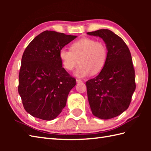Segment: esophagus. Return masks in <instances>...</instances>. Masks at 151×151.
I'll return each instance as SVG.
<instances>
[{"label":"esophagus","instance_id":"34e87169","mask_svg":"<svg viewBox=\"0 0 151 151\" xmlns=\"http://www.w3.org/2000/svg\"><path fill=\"white\" fill-rule=\"evenodd\" d=\"M76 82H77V83H80V82H82L81 80H80V79H76Z\"/></svg>","mask_w":151,"mask_h":151}]
</instances>
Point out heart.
<instances>
[{"label": "heart", "instance_id": "heart-1", "mask_svg": "<svg viewBox=\"0 0 151 151\" xmlns=\"http://www.w3.org/2000/svg\"><path fill=\"white\" fill-rule=\"evenodd\" d=\"M70 49L62 48L59 52L60 59L67 70H72L80 65L75 71L79 78L100 73L106 62L108 49L106 45L95 39L84 37L70 45Z\"/></svg>", "mask_w": 151, "mask_h": 151}]
</instances>
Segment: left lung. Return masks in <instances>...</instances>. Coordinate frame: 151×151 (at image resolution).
Returning <instances> with one entry per match:
<instances>
[{"instance_id": "left-lung-1", "label": "left lung", "mask_w": 151, "mask_h": 151, "mask_svg": "<svg viewBox=\"0 0 151 151\" xmlns=\"http://www.w3.org/2000/svg\"><path fill=\"white\" fill-rule=\"evenodd\" d=\"M88 35L104 40L108 58L98 76L86 82L92 114L102 119H110L127 110L136 89L135 70L129 47L113 32L101 29Z\"/></svg>"}]
</instances>
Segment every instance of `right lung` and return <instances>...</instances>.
Returning a JSON list of instances; mask_svg holds the SVG:
<instances>
[{
  "instance_id": "add662e5",
  "label": "right lung",
  "mask_w": 151,
  "mask_h": 151,
  "mask_svg": "<svg viewBox=\"0 0 151 151\" xmlns=\"http://www.w3.org/2000/svg\"><path fill=\"white\" fill-rule=\"evenodd\" d=\"M76 37L46 30L35 37L24 50L18 91L24 110L32 116L52 120L65 106L76 80L62 67L59 52Z\"/></svg>"
}]
</instances>
